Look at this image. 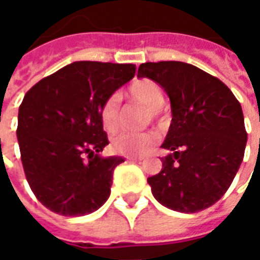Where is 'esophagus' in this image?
<instances>
[{
	"mask_svg": "<svg viewBox=\"0 0 260 260\" xmlns=\"http://www.w3.org/2000/svg\"><path fill=\"white\" fill-rule=\"evenodd\" d=\"M126 160H131V161H142L143 157H136V156H128Z\"/></svg>",
	"mask_w": 260,
	"mask_h": 260,
	"instance_id": "obj_1",
	"label": "esophagus"
}]
</instances>
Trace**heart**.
I'll return each mask as SVG.
<instances>
[{
	"instance_id": "1",
	"label": "heart",
	"mask_w": 260,
	"mask_h": 260,
	"mask_svg": "<svg viewBox=\"0 0 260 260\" xmlns=\"http://www.w3.org/2000/svg\"><path fill=\"white\" fill-rule=\"evenodd\" d=\"M128 94L134 102L139 103L149 110L152 118L158 115V110L164 104V94L161 89L152 80H136L128 89ZM103 128L107 132H115L121 126V108L118 97H108L103 103L100 110ZM154 132H121L114 138L113 146L118 153L141 156L146 153L156 142Z\"/></svg>"
}]
</instances>
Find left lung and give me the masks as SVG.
Returning <instances> with one entry per match:
<instances>
[{
    "label": "left lung",
    "mask_w": 260,
    "mask_h": 260,
    "mask_svg": "<svg viewBox=\"0 0 260 260\" xmlns=\"http://www.w3.org/2000/svg\"><path fill=\"white\" fill-rule=\"evenodd\" d=\"M138 78L163 87L173 119L161 147L170 154L147 178L153 196L181 213L210 207L227 192L240 169L246 131L240 102L223 82L180 61L145 62Z\"/></svg>",
    "instance_id": "1"
}]
</instances>
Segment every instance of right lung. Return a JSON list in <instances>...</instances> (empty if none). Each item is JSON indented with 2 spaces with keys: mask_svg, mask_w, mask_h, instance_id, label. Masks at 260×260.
Segmentation results:
<instances>
[{
  "mask_svg": "<svg viewBox=\"0 0 260 260\" xmlns=\"http://www.w3.org/2000/svg\"><path fill=\"white\" fill-rule=\"evenodd\" d=\"M135 71L134 64L78 61L23 97L16 129L20 160L30 189L51 212L83 216L108 199L114 169L124 158L99 156L108 145L100 110Z\"/></svg>",
  "mask_w": 260,
  "mask_h": 260,
  "instance_id": "right-lung-1",
  "label": "right lung"
}]
</instances>
